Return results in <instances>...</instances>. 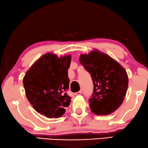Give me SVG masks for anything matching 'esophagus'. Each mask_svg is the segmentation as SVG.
Listing matches in <instances>:
<instances>
[{
	"instance_id": "1",
	"label": "esophagus",
	"mask_w": 148,
	"mask_h": 148,
	"mask_svg": "<svg viewBox=\"0 0 148 148\" xmlns=\"http://www.w3.org/2000/svg\"><path fill=\"white\" fill-rule=\"evenodd\" d=\"M75 94L76 96L81 95V94H82V90H80V91H79V92H76Z\"/></svg>"
}]
</instances>
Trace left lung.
Returning a JSON list of instances; mask_svg holds the SVG:
<instances>
[{"label":"left lung","instance_id":"8db88e82","mask_svg":"<svg viewBox=\"0 0 148 148\" xmlns=\"http://www.w3.org/2000/svg\"><path fill=\"white\" fill-rule=\"evenodd\" d=\"M79 62L93 81L94 94L89 99L92 112L97 115L114 112L121 105L127 91L129 78L124 67L97 49L80 55Z\"/></svg>","mask_w":148,"mask_h":148}]
</instances>
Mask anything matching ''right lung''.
Segmentation results:
<instances>
[{
	"label": "right lung",
	"mask_w": 148,
	"mask_h": 148,
	"mask_svg": "<svg viewBox=\"0 0 148 148\" xmlns=\"http://www.w3.org/2000/svg\"><path fill=\"white\" fill-rule=\"evenodd\" d=\"M71 61L70 54L59 58L48 52L31 65L23 77L27 98L38 113L48 118L62 117L71 102L66 93Z\"/></svg>",
	"instance_id": "add662e5"
}]
</instances>
